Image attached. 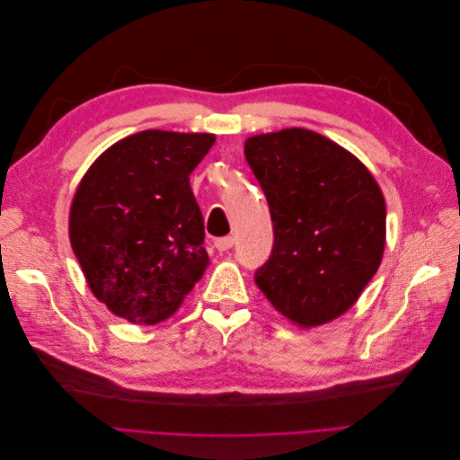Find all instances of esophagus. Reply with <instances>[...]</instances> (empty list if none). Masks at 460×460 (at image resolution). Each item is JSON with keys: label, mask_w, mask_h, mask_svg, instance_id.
Wrapping results in <instances>:
<instances>
[{"label": "esophagus", "mask_w": 460, "mask_h": 460, "mask_svg": "<svg viewBox=\"0 0 460 460\" xmlns=\"http://www.w3.org/2000/svg\"><path fill=\"white\" fill-rule=\"evenodd\" d=\"M232 245H234L232 235H225V238H218L215 242V247L218 249V252H228V249H232Z\"/></svg>", "instance_id": "obj_1"}]
</instances>
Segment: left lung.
I'll use <instances>...</instances> for the list:
<instances>
[{"label":"left lung","instance_id":"8db88e82","mask_svg":"<svg viewBox=\"0 0 460 460\" xmlns=\"http://www.w3.org/2000/svg\"><path fill=\"white\" fill-rule=\"evenodd\" d=\"M243 153L274 228L272 255L255 272L259 289L299 328L341 316L384 257L378 182L353 153L307 128L252 136Z\"/></svg>","mask_w":460,"mask_h":460}]
</instances>
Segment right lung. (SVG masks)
<instances>
[{
  "mask_svg": "<svg viewBox=\"0 0 460 460\" xmlns=\"http://www.w3.org/2000/svg\"><path fill=\"white\" fill-rule=\"evenodd\" d=\"M215 134L144 130L97 157L75 191L68 238L92 294L132 324L171 318L208 255L190 174Z\"/></svg>",
  "mask_w": 460,
  "mask_h": 460,
  "instance_id": "1",
  "label": "right lung"
}]
</instances>
